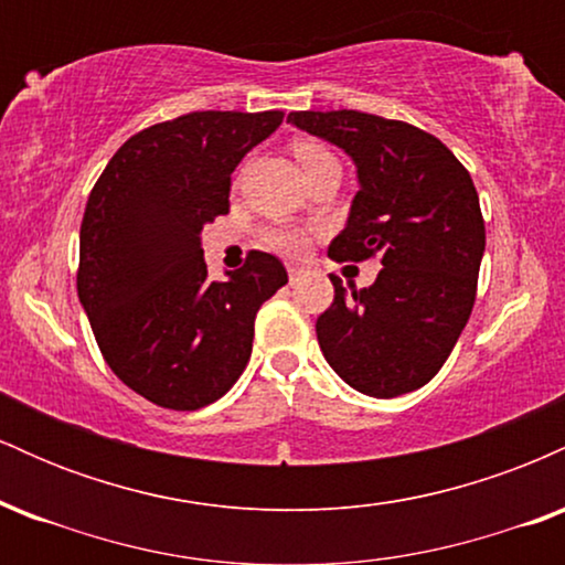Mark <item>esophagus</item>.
I'll return each instance as SVG.
<instances>
[{
  "label": "esophagus",
  "mask_w": 565,
  "mask_h": 565,
  "mask_svg": "<svg viewBox=\"0 0 565 565\" xmlns=\"http://www.w3.org/2000/svg\"><path fill=\"white\" fill-rule=\"evenodd\" d=\"M300 274H302V270L291 265V268H289V281H297V276H300Z\"/></svg>",
  "instance_id": "34e87169"
}]
</instances>
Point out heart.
Returning <instances> with one entry per match:
<instances>
[{
	"label": "heart",
	"mask_w": 565,
	"mask_h": 565,
	"mask_svg": "<svg viewBox=\"0 0 565 565\" xmlns=\"http://www.w3.org/2000/svg\"><path fill=\"white\" fill-rule=\"evenodd\" d=\"M295 157L302 164V170L321 164V161L334 159L332 151L319 140H300L295 142ZM265 246L278 252L284 257H302L308 252L310 236L300 228H291V225H274V228L265 231Z\"/></svg>",
	"instance_id": "obj_1"
}]
</instances>
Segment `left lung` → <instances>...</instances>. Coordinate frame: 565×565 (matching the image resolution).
I'll use <instances>...</instances> for the list:
<instances>
[{
    "instance_id": "1",
    "label": "left lung",
    "mask_w": 565,
    "mask_h": 565,
    "mask_svg": "<svg viewBox=\"0 0 565 565\" xmlns=\"http://www.w3.org/2000/svg\"><path fill=\"white\" fill-rule=\"evenodd\" d=\"M295 127L355 161L359 193L329 244L337 263L380 257L377 281L316 321L329 366L374 398H395L438 374L472 313L486 228L470 172L425 129L361 111H291Z\"/></svg>"
}]
</instances>
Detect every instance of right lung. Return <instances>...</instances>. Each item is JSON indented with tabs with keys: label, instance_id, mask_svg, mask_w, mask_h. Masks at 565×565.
<instances>
[{
	"label": "right lung",
	"instance_id": "obj_1",
	"mask_svg": "<svg viewBox=\"0 0 565 565\" xmlns=\"http://www.w3.org/2000/svg\"><path fill=\"white\" fill-rule=\"evenodd\" d=\"M284 111H193L132 135L87 199L76 291L111 372L151 404L196 412L242 377L255 316L287 284L268 252L206 281L201 228L231 210V172Z\"/></svg>",
	"mask_w": 565,
	"mask_h": 565
}]
</instances>
